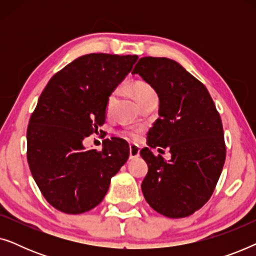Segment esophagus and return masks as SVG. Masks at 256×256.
Segmentation results:
<instances>
[{
	"label": "esophagus",
	"mask_w": 256,
	"mask_h": 256,
	"mask_svg": "<svg viewBox=\"0 0 256 256\" xmlns=\"http://www.w3.org/2000/svg\"><path fill=\"white\" fill-rule=\"evenodd\" d=\"M140 156V148L135 144L129 146V157L130 158H136V157Z\"/></svg>",
	"instance_id": "34e87169"
}]
</instances>
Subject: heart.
I'll use <instances>...</instances> for the list:
<instances>
[{
	"label": "heart",
	"instance_id": "obj_1",
	"mask_svg": "<svg viewBox=\"0 0 256 256\" xmlns=\"http://www.w3.org/2000/svg\"><path fill=\"white\" fill-rule=\"evenodd\" d=\"M132 96H134V98L138 104L141 102L142 100H144L146 98H148L150 96H156L155 90H154L152 87L149 85V84L143 82H135L132 87ZM118 94V90H114L113 92H112L107 98L106 113L108 115H110L112 113H113L114 106H115V104H116ZM122 134H124L126 138H128L130 140H138L140 138V134H141V129L140 128H127L122 132Z\"/></svg>",
	"mask_w": 256,
	"mask_h": 256
}]
</instances>
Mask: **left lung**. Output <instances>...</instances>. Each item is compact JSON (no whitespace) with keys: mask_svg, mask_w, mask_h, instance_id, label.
Returning a JSON list of instances; mask_svg holds the SVG:
<instances>
[{"mask_svg":"<svg viewBox=\"0 0 256 256\" xmlns=\"http://www.w3.org/2000/svg\"><path fill=\"white\" fill-rule=\"evenodd\" d=\"M132 73L149 84L160 99V118L148 132V146L172 152L166 162L150 148L141 150L148 164L143 196L168 218L191 216L211 198L222 171V118L204 84L174 60L143 57Z\"/></svg>","mask_w":256,"mask_h":256,"instance_id":"left-lung-1","label":"left lung"}]
</instances>
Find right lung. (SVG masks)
<instances>
[{"instance_id":"add662e5","label":"right lung","mask_w":256,"mask_h":256,"mask_svg":"<svg viewBox=\"0 0 256 256\" xmlns=\"http://www.w3.org/2000/svg\"><path fill=\"white\" fill-rule=\"evenodd\" d=\"M138 56L90 54L56 73L45 86L26 130V158L50 205L79 214L99 205L110 178L129 157L124 138L85 150L84 138L106 118V101L132 71Z\"/></svg>"}]
</instances>
